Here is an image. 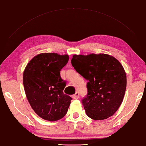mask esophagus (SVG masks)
I'll use <instances>...</instances> for the list:
<instances>
[{"label": "esophagus", "instance_id": "esophagus-1", "mask_svg": "<svg viewBox=\"0 0 146 146\" xmlns=\"http://www.w3.org/2000/svg\"><path fill=\"white\" fill-rule=\"evenodd\" d=\"M79 97H80V94L78 92H76L74 94L72 95V98L74 99H78Z\"/></svg>", "mask_w": 146, "mask_h": 146}]
</instances>
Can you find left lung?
Instances as JSON below:
<instances>
[{"label": "left lung", "mask_w": 146, "mask_h": 146, "mask_svg": "<svg viewBox=\"0 0 146 146\" xmlns=\"http://www.w3.org/2000/svg\"><path fill=\"white\" fill-rule=\"evenodd\" d=\"M72 65L88 80L87 94L82 103L87 115L95 120L112 116L121 106L127 79L118 60L106 54L74 55Z\"/></svg>", "instance_id": "8db88e82"}]
</instances>
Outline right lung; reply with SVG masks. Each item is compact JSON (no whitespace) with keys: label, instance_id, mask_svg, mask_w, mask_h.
Segmentation results:
<instances>
[{"label":"right lung","instance_id":"obj_1","mask_svg":"<svg viewBox=\"0 0 146 146\" xmlns=\"http://www.w3.org/2000/svg\"><path fill=\"white\" fill-rule=\"evenodd\" d=\"M68 59V55L42 53L33 57L24 70L26 98L35 113L45 120L63 118L72 100L63 93L66 82L60 76Z\"/></svg>","mask_w":146,"mask_h":146}]
</instances>
